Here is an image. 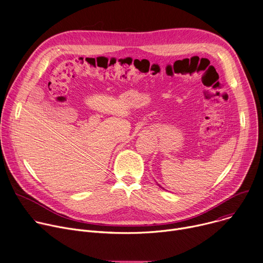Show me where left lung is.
<instances>
[{
  "instance_id": "8db88e82",
  "label": "left lung",
  "mask_w": 263,
  "mask_h": 263,
  "mask_svg": "<svg viewBox=\"0 0 263 263\" xmlns=\"http://www.w3.org/2000/svg\"><path fill=\"white\" fill-rule=\"evenodd\" d=\"M159 186H160V185H159ZM160 187H162V186H160ZM162 189H163V187H162Z\"/></svg>"
}]
</instances>
